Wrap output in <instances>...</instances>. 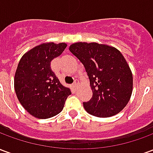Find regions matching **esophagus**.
<instances>
[{
  "instance_id": "34e87169",
  "label": "esophagus",
  "mask_w": 153,
  "mask_h": 153,
  "mask_svg": "<svg viewBox=\"0 0 153 153\" xmlns=\"http://www.w3.org/2000/svg\"><path fill=\"white\" fill-rule=\"evenodd\" d=\"M73 86H74V88H78V86H79V81H78V80H76V81H75V82L73 83Z\"/></svg>"
}]
</instances>
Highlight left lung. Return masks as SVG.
Wrapping results in <instances>:
<instances>
[{"instance_id":"left-lung-1","label":"left lung","mask_w":153,"mask_h":153,"mask_svg":"<svg viewBox=\"0 0 153 153\" xmlns=\"http://www.w3.org/2000/svg\"><path fill=\"white\" fill-rule=\"evenodd\" d=\"M70 51L83 64L90 80L93 97L83 102L87 112L102 118L120 112L133 91V74L120 51L96 42L73 43Z\"/></svg>"}]
</instances>
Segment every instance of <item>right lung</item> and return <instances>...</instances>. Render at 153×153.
I'll use <instances>...</instances> for the list:
<instances>
[{"mask_svg": "<svg viewBox=\"0 0 153 153\" xmlns=\"http://www.w3.org/2000/svg\"><path fill=\"white\" fill-rule=\"evenodd\" d=\"M67 44L47 42L27 51L19 62L15 74V90L23 107L38 119L56 115L71 94L51 69V61L59 56Z\"/></svg>", "mask_w": 153, "mask_h": 153, "instance_id": "right-lung-1", "label": "right lung"}]
</instances>
